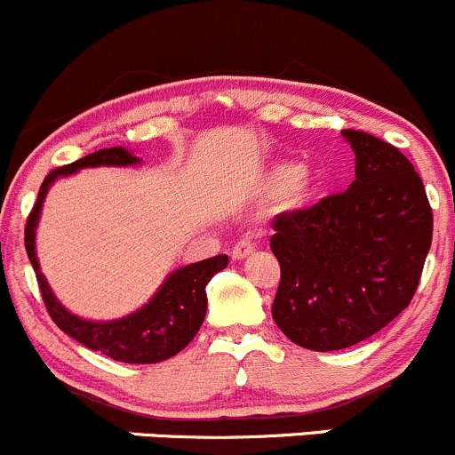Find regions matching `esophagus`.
<instances>
[{
    "label": "esophagus",
    "mask_w": 455,
    "mask_h": 455,
    "mask_svg": "<svg viewBox=\"0 0 455 455\" xmlns=\"http://www.w3.org/2000/svg\"><path fill=\"white\" fill-rule=\"evenodd\" d=\"M253 251H256V245L249 238H241L232 249V260H243V258L251 256Z\"/></svg>",
    "instance_id": "esophagus-1"
}]
</instances>
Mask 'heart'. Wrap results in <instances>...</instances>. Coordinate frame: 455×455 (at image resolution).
Here are the masks:
<instances>
[{
  "label": "heart",
  "instance_id": "heart-1",
  "mask_svg": "<svg viewBox=\"0 0 455 455\" xmlns=\"http://www.w3.org/2000/svg\"><path fill=\"white\" fill-rule=\"evenodd\" d=\"M267 187L275 195L286 193L291 202H304L312 188V178L307 169H301L299 164L284 163L268 171Z\"/></svg>",
  "mask_w": 455,
  "mask_h": 455
}]
</instances>
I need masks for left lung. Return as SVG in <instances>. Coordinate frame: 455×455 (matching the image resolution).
Listing matches in <instances>:
<instances>
[{
	"label": "left lung",
	"instance_id": "8db88e82",
	"mask_svg": "<svg viewBox=\"0 0 455 455\" xmlns=\"http://www.w3.org/2000/svg\"><path fill=\"white\" fill-rule=\"evenodd\" d=\"M355 154L345 193L273 219L282 277L271 315L295 345L336 351L369 339L412 301L432 245L423 180L386 140L343 130Z\"/></svg>",
	"mask_w": 455,
	"mask_h": 455
}]
</instances>
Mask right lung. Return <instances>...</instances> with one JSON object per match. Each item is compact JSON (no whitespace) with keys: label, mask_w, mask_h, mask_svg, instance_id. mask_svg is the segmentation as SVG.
Returning a JSON list of instances; mask_svg holds the SVG:
<instances>
[{"label":"right lung","mask_w":455,"mask_h":455,"mask_svg":"<svg viewBox=\"0 0 455 455\" xmlns=\"http://www.w3.org/2000/svg\"><path fill=\"white\" fill-rule=\"evenodd\" d=\"M136 163H139V158L132 156L128 149L108 148L84 156V158L65 164V167L53 169L43 180L36 202H34L30 217H28L26 251L34 267V273H36V282L38 288H41L47 312H50L53 323L60 327L65 334H69L71 339H76L77 343L89 347L92 351H100V354L108 355L112 360H119V363L154 364L180 354L195 339V334L204 323V316H206V286L214 277V273L223 271L228 267L226 253L173 271L164 280V284L158 288V292L151 297L149 304H145L140 310L132 312L124 319L95 323V321H86L71 315L56 299L45 275L41 273L36 249H34L38 217H41L43 202H45V195L53 180L62 178V175H71L84 167H101V164H106V167H128V164Z\"/></svg>","instance_id":"right-lung-1"}]
</instances>
